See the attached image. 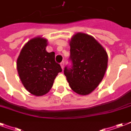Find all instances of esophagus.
Segmentation results:
<instances>
[{
    "label": "esophagus",
    "instance_id": "1",
    "mask_svg": "<svg viewBox=\"0 0 131 131\" xmlns=\"http://www.w3.org/2000/svg\"><path fill=\"white\" fill-rule=\"evenodd\" d=\"M60 65H61L62 69H64V61H62L61 62H60Z\"/></svg>",
    "mask_w": 131,
    "mask_h": 131
}]
</instances>
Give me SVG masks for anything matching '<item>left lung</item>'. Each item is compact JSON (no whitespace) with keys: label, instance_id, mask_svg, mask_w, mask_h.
Here are the masks:
<instances>
[{"label":"left lung","instance_id":"1","mask_svg":"<svg viewBox=\"0 0 131 131\" xmlns=\"http://www.w3.org/2000/svg\"><path fill=\"white\" fill-rule=\"evenodd\" d=\"M70 47L71 65L66 66L64 74L74 92L86 95L103 80L107 67V54L95 39L84 33L76 34Z\"/></svg>","mask_w":131,"mask_h":131}]
</instances>
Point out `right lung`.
<instances>
[{
    "label": "right lung",
    "mask_w": 131,
    "mask_h": 131,
    "mask_svg": "<svg viewBox=\"0 0 131 131\" xmlns=\"http://www.w3.org/2000/svg\"><path fill=\"white\" fill-rule=\"evenodd\" d=\"M47 40H30L20 51L17 60L18 74L24 86L32 94L42 96L49 91L58 73L62 71L55 61V53L45 50Z\"/></svg>",
    "instance_id": "1"
}]
</instances>
